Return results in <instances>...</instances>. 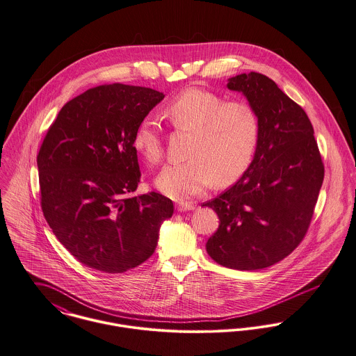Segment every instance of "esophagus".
Listing matches in <instances>:
<instances>
[{
	"label": "esophagus",
	"mask_w": 356,
	"mask_h": 356,
	"mask_svg": "<svg viewBox=\"0 0 356 356\" xmlns=\"http://www.w3.org/2000/svg\"><path fill=\"white\" fill-rule=\"evenodd\" d=\"M194 209V204L192 202H179L177 204V211L178 212H186V211H192Z\"/></svg>",
	"instance_id": "34e87169"
}]
</instances>
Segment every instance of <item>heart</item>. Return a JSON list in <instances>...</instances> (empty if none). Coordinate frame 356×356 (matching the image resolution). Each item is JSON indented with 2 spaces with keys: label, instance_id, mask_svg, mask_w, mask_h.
Returning a JSON list of instances; mask_svg holds the SVG:
<instances>
[{
  "label": "heart",
  "instance_id": "b5f03b06",
  "mask_svg": "<svg viewBox=\"0 0 356 356\" xmlns=\"http://www.w3.org/2000/svg\"><path fill=\"white\" fill-rule=\"evenodd\" d=\"M164 115L177 131L193 136L186 151L189 161L167 165L156 179L164 195L186 201L212 184L220 188L232 185L249 168L259 141V122L248 102L188 88L167 104ZM133 145L148 162H162V130L154 118L147 117L137 125Z\"/></svg>",
  "mask_w": 356,
  "mask_h": 356
}]
</instances>
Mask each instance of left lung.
<instances>
[{
  "mask_svg": "<svg viewBox=\"0 0 356 356\" xmlns=\"http://www.w3.org/2000/svg\"><path fill=\"white\" fill-rule=\"evenodd\" d=\"M227 87L254 108L259 141L238 182L202 204L220 220L207 252L227 268L256 270L287 257L303 241L325 168L307 114L273 80L250 72L229 79Z\"/></svg>",
  "mask_w": 356,
  "mask_h": 356,
  "instance_id": "1",
  "label": "left lung"
}]
</instances>
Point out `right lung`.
<instances>
[{
  "instance_id": "add662e5",
  "label": "right lung",
  "mask_w": 356,
  "mask_h": 356,
  "mask_svg": "<svg viewBox=\"0 0 356 356\" xmlns=\"http://www.w3.org/2000/svg\"><path fill=\"white\" fill-rule=\"evenodd\" d=\"M120 83L69 100L47 130L36 162L40 207L65 249L88 268L122 273L149 259L172 201L133 195L141 171L133 134L163 100Z\"/></svg>"
}]
</instances>
